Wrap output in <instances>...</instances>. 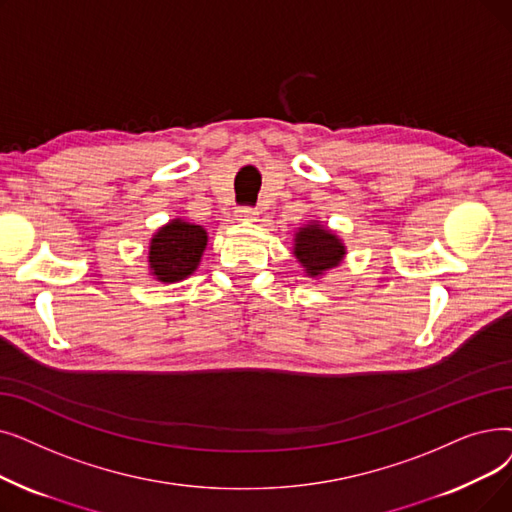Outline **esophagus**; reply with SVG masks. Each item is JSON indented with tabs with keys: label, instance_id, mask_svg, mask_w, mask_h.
Here are the masks:
<instances>
[{
	"label": "esophagus",
	"instance_id": "34e87169",
	"mask_svg": "<svg viewBox=\"0 0 512 512\" xmlns=\"http://www.w3.org/2000/svg\"><path fill=\"white\" fill-rule=\"evenodd\" d=\"M236 217H238L240 221H255V219L259 217V211L253 209V207H240V209L236 211Z\"/></svg>",
	"mask_w": 512,
	"mask_h": 512
}]
</instances>
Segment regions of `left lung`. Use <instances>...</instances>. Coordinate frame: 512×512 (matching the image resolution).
<instances>
[{"label": "left lung", "mask_w": 512, "mask_h": 512, "mask_svg": "<svg viewBox=\"0 0 512 512\" xmlns=\"http://www.w3.org/2000/svg\"><path fill=\"white\" fill-rule=\"evenodd\" d=\"M293 253L309 278H320L343 261L345 247L337 234L320 226V221H309L297 230Z\"/></svg>", "instance_id": "obj_1"}]
</instances>
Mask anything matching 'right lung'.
I'll return each mask as SVG.
<instances>
[{"mask_svg":"<svg viewBox=\"0 0 512 512\" xmlns=\"http://www.w3.org/2000/svg\"><path fill=\"white\" fill-rule=\"evenodd\" d=\"M207 247V232L184 219H171L150 240V274L159 282L171 284L188 278L201 263Z\"/></svg>","mask_w":512,"mask_h":512,"instance_id":"add662e5","label":"right lung"}]
</instances>
